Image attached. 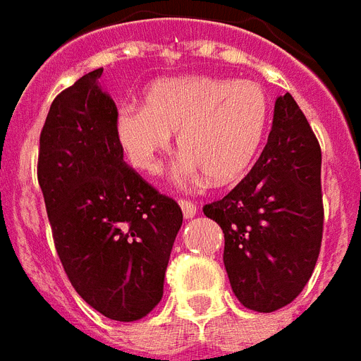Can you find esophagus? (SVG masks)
<instances>
[{
  "label": "esophagus",
  "mask_w": 361,
  "mask_h": 361,
  "mask_svg": "<svg viewBox=\"0 0 361 361\" xmlns=\"http://www.w3.org/2000/svg\"><path fill=\"white\" fill-rule=\"evenodd\" d=\"M180 207L181 211H183V216L185 219H192V216L196 215V204L195 202H190V200H185V198H181L180 200Z\"/></svg>",
  "instance_id": "34e87169"
}]
</instances>
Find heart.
I'll use <instances>...</instances> for the list:
<instances>
[{"label": "heart", "instance_id": "1", "mask_svg": "<svg viewBox=\"0 0 361 361\" xmlns=\"http://www.w3.org/2000/svg\"><path fill=\"white\" fill-rule=\"evenodd\" d=\"M269 99L254 81L180 75L159 79L145 92V107L124 105L116 114V137L131 165L157 174L161 155L178 131L183 157L178 176L216 183L241 178L262 148Z\"/></svg>", "mask_w": 361, "mask_h": 361}]
</instances>
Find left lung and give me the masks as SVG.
Masks as SVG:
<instances>
[{
    "mask_svg": "<svg viewBox=\"0 0 361 361\" xmlns=\"http://www.w3.org/2000/svg\"><path fill=\"white\" fill-rule=\"evenodd\" d=\"M222 228L224 267L239 302L276 312L300 295L323 241L321 146L289 92L252 171L222 200L204 206Z\"/></svg>",
    "mask_w": 361,
    "mask_h": 361,
    "instance_id": "8db88e82",
    "label": "left lung"
}]
</instances>
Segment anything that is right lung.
Segmentation results:
<instances>
[{
    "mask_svg": "<svg viewBox=\"0 0 361 361\" xmlns=\"http://www.w3.org/2000/svg\"><path fill=\"white\" fill-rule=\"evenodd\" d=\"M102 72L85 74L54 99L40 131L37 176L70 283L96 312L131 323L163 297L183 213L126 165L118 109L99 89Z\"/></svg>",
    "mask_w": 361,
    "mask_h": 361,
    "instance_id": "add662e5",
    "label": "right lung"
}]
</instances>
